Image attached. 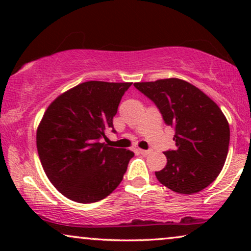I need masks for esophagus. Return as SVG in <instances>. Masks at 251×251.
Masks as SVG:
<instances>
[{
    "label": "esophagus",
    "mask_w": 251,
    "mask_h": 251,
    "mask_svg": "<svg viewBox=\"0 0 251 251\" xmlns=\"http://www.w3.org/2000/svg\"><path fill=\"white\" fill-rule=\"evenodd\" d=\"M137 152H138L139 154H143V155H147V154L151 153V150H140V149H138V150H137Z\"/></svg>",
    "instance_id": "1"
}]
</instances>
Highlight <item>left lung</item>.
Returning <instances> with one entry per match:
<instances>
[{
	"label": "left lung",
	"instance_id": "8db88e82",
	"mask_svg": "<svg viewBox=\"0 0 251 251\" xmlns=\"http://www.w3.org/2000/svg\"><path fill=\"white\" fill-rule=\"evenodd\" d=\"M175 129L176 149L167 151V166L157 180L180 194H194L209 186L221 173L229 144V126L216 102L200 89L180 78L137 82Z\"/></svg>",
	"mask_w": 251,
	"mask_h": 251
}]
</instances>
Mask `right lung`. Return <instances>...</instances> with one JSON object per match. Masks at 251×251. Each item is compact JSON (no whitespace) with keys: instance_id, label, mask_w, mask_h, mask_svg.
Listing matches in <instances>:
<instances>
[{"instance_id":"obj_1","label":"right lung","mask_w":251,"mask_h":251,"mask_svg":"<svg viewBox=\"0 0 251 251\" xmlns=\"http://www.w3.org/2000/svg\"><path fill=\"white\" fill-rule=\"evenodd\" d=\"M132 83L88 81L54 99L41 120L36 146L44 173L64 197L92 203L123 179L133 152L99 143L111 130L122 96Z\"/></svg>"}]
</instances>
